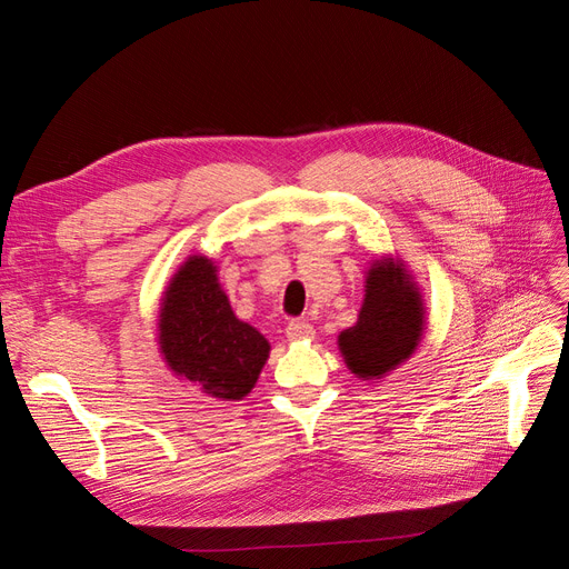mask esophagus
Returning a JSON list of instances; mask_svg holds the SVG:
<instances>
[{
	"instance_id": "esophagus-1",
	"label": "esophagus",
	"mask_w": 569,
	"mask_h": 569,
	"mask_svg": "<svg viewBox=\"0 0 569 569\" xmlns=\"http://www.w3.org/2000/svg\"><path fill=\"white\" fill-rule=\"evenodd\" d=\"M284 332H287L289 341H308V339H313V335H316L313 325H308L306 320H291Z\"/></svg>"
}]
</instances>
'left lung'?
Listing matches in <instances>:
<instances>
[{"label":"left lung","instance_id":"left-lung-1","mask_svg":"<svg viewBox=\"0 0 569 569\" xmlns=\"http://www.w3.org/2000/svg\"><path fill=\"white\" fill-rule=\"evenodd\" d=\"M425 332V306L399 258L368 268L366 299L353 327L339 335V351L360 380H380L416 353Z\"/></svg>","mask_w":569,"mask_h":569}]
</instances>
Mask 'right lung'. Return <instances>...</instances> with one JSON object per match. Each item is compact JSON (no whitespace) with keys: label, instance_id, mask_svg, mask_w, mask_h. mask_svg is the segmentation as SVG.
Listing matches in <instances>:
<instances>
[{"label":"right lung","instance_id":"add662e5","mask_svg":"<svg viewBox=\"0 0 569 569\" xmlns=\"http://www.w3.org/2000/svg\"><path fill=\"white\" fill-rule=\"evenodd\" d=\"M159 347L170 370L220 401H242L270 353L268 339L234 316L218 268L206 256H189L170 278Z\"/></svg>","mask_w":569,"mask_h":569}]
</instances>
